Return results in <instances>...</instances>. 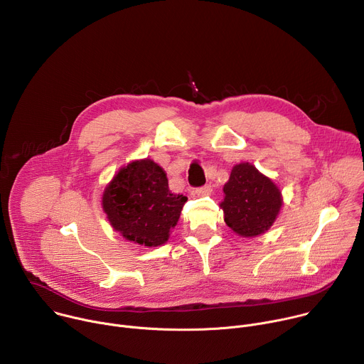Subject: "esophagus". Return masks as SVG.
Instances as JSON below:
<instances>
[{"label":"esophagus","instance_id":"obj_1","mask_svg":"<svg viewBox=\"0 0 364 364\" xmlns=\"http://www.w3.org/2000/svg\"><path fill=\"white\" fill-rule=\"evenodd\" d=\"M193 193L197 194V196H209L212 193V186L210 184H205L203 187H198V188L193 190Z\"/></svg>","mask_w":364,"mask_h":364}]
</instances>
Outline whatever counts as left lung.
<instances>
[{
    "instance_id": "1",
    "label": "left lung",
    "mask_w": 364,
    "mask_h": 364,
    "mask_svg": "<svg viewBox=\"0 0 364 364\" xmlns=\"http://www.w3.org/2000/svg\"><path fill=\"white\" fill-rule=\"evenodd\" d=\"M223 191L220 207L225 222L239 236L255 237L265 233L281 210L279 188L249 163L233 167Z\"/></svg>"
}]
</instances>
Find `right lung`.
Wrapping results in <instances>:
<instances>
[{
	"instance_id": "1",
	"label": "right lung",
	"mask_w": 364,
	"mask_h": 364,
	"mask_svg": "<svg viewBox=\"0 0 364 364\" xmlns=\"http://www.w3.org/2000/svg\"><path fill=\"white\" fill-rule=\"evenodd\" d=\"M186 201V196L170 191L166 171L148 159L121 168L102 196L112 228L127 240L149 247L168 240Z\"/></svg>"
}]
</instances>
